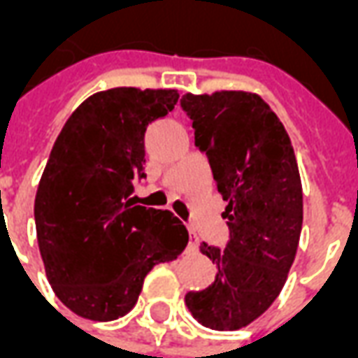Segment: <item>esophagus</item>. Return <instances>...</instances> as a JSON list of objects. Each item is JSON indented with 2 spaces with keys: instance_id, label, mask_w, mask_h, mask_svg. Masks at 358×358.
<instances>
[{
  "instance_id": "esophagus-1",
  "label": "esophagus",
  "mask_w": 358,
  "mask_h": 358,
  "mask_svg": "<svg viewBox=\"0 0 358 358\" xmlns=\"http://www.w3.org/2000/svg\"><path fill=\"white\" fill-rule=\"evenodd\" d=\"M197 249V238L194 236V232L189 230V241H187V251H195Z\"/></svg>"
}]
</instances>
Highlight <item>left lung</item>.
Returning <instances> with one entry per match:
<instances>
[{"mask_svg": "<svg viewBox=\"0 0 358 358\" xmlns=\"http://www.w3.org/2000/svg\"><path fill=\"white\" fill-rule=\"evenodd\" d=\"M180 105L209 157L230 228L224 249L201 245L217 276L186 293V307L210 330H240L274 303L292 268L303 224L299 169L284 124L261 95L186 94Z\"/></svg>", "mask_w": 358, "mask_h": 358, "instance_id": "1", "label": "left lung"}]
</instances>
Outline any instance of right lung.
I'll use <instances>...</instances> for the list:
<instances>
[{
  "label": "right lung",
  "instance_id": "1",
  "mask_svg": "<svg viewBox=\"0 0 358 358\" xmlns=\"http://www.w3.org/2000/svg\"><path fill=\"white\" fill-rule=\"evenodd\" d=\"M176 103V90L97 92L53 143L36 192V236L45 276L74 315L99 322L124 316L149 270L187 245L186 226L171 210L128 199L145 178V130Z\"/></svg>",
  "mask_w": 358,
  "mask_h": 358
}]
</instances>
